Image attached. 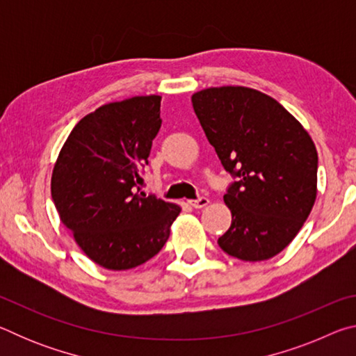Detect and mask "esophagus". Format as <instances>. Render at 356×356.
<instances>
[{
  "label": "esophagus",
  "mask_w": 356,
  "mask_h": 356,
  "mask_svg": "<svg viewBox=\"0 0 356 356\" xmlns=\"http://www.w3.org/2000/svg\"><path fill=\"white\" fill-rule=\"evenodd\" d=\"M188 204L191 207H195V209H202V207H206L207 204H209V200L207 197H197V200H193V201H188Z\"/></svg>",
  "instance_id": "obj_1"
}]
</instances>
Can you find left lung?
Returning a JSON list of instances; mask_svg holds the SVG:
<instances>
[{
  "label": "left lung",
  "instance_id": "left-lung-1",
  "mask_svg": "<svg viewBox=\"0 0 356 356\" xmlns=\"http://www.w3.org/2000/svg\"><path fill=\"white\" fill-rule=\"evenodd\" d=\"M193 110L227 172L231 227L220 248L240 261H267L292 242L317 196V150L280 102L256 89L221 86L191 95Z\"/></svg>",
  "mask_w": 356,
  "mask_h": 356
}]
</instances>
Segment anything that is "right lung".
Listing matches in <instances>:
<instances>
[{
  "mask_svg": "<svg viewBox=\"0 0 356 356\" xmlns=\"http://www.w3.org/2000/svg\"><path fill=\"white\" fill-rule=\"evenodd\" d=\"M160 95L102 105L78 122L51 174L63 225L92 262L130 270L163 248L177 204L140 190L152 140L161 127Z\"/></svg>",
  "mask_w": 356,
  "mask_h": 356,
  "instance_id": "1",
  "label": "right lung"
}]
</instances>
